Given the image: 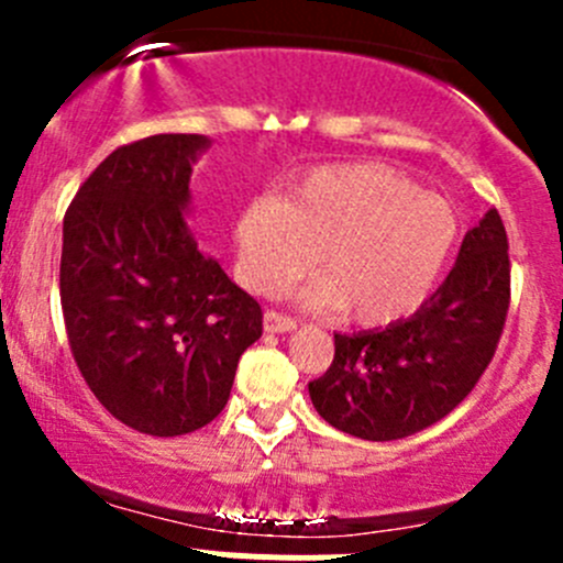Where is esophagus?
Segmentation results:
<instances>
[{"label":"esophagus","instance_id":"1","mask_svg":"<svg viewBox=\"0 0 563 563\" xmlns=\"http://www.w3.org/2000/svg\"><path fill=\"white\" fill-rule=\"evenodd\" d=\"M264 329H266V332H277V334L294 332V329H297V318L283 316V313H277V310H266V313H264Z\"/></svg>","mask_w":563,"mask_h":563}]
</instances>
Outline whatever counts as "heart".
Wrapping results in <instances>:
<instances>
[{
  "label": "heart",
  "instance_id": "heart-1",
  "mask_svg": "<svg viewBox=\"0 0 563 563\" xmlns=\"http://www.w3.org/2000/svg\"><path fill=\"white\" fill-rule=\"evenodd\" d=\"M457 245L455 209L382 163H327L297 174L286 198H250L234 220L236 277L275 294L321 261L313 299L360 327H391L422 308Z\"/></svg>",
  "mask_w": 563,
  "mask_h": 563
}]
</instances>
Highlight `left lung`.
I'll use <instances>...</instances> for the list:
<instances>
[{
	"mask_svg": "<svg viewBox=\"0 0 563 563\" xmlns=\"http://www.w3.org/2000/svg\"><path fill=\"white\" fill-rule=\"evenodd\" d=\"M509 310V242L501 214L465 234L439 291L387 329L334 334V360L308 384L332 428L395 441L430 428L465 400L490 365Z\"/></svg>",
	"mask_w": 563,
	"mask_h": 563,
	"instance_id": "1",
	"label": "left lung"
}]
</instances>
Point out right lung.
Returning <instances> with one entry per match:
<instances>
[{
  "label": "right lung",
  "mask_w": 563,
  "mask_h": 563,
  "mask_svg": "<svg viewBox=\"0 0 563 563\" xmlns=\"http://www.w3.org/2000/svg\"><path fill=\"white\" fill-rule=\"evenodd\" d=\"M207 146L196 133L119 146L65 212L59 297L73 360L106 411L146 435L212 422L261 338V305L198 250L181 214Z\"/></svg>",
  "instance_id": "1"
}]
</instances>
